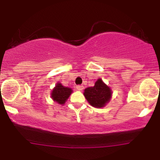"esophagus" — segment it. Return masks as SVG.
Masks as SVG:
<instances>
[{"label": "esophagus", "mask_w": 160, "mask_h": 160, "mask_svg": "<svg viewBox=\"0 0 160 160\" xmlns=\"http://www.w3.org/2000/svg\"><path fill=\"white\" fill-rule=\"evenodd\" d=\"M76 88H77V89H78V90L82 91V89H84V86H82V85H78V86H77Z\"/></svg>", "instance_id": "obj_1"}]
</instances>
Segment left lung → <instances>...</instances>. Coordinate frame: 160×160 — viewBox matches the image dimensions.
<instances>
[{"label": "left lung", "instance_id": "8db88e82", "mask_svg": "<svg viewBox=\"0 0 160 160\" xmlns=\"http://www.w3.org/2000/svg\"><path fill=\"white\" fill-rule=\"evenodd\" d=\"M84 96L90 105L96 108H104L111 101L112 90L101 78L97 80L95 86L86 88Z\"/></svg>", "mask_w": 160, "mask_h": 160}]
</instances>
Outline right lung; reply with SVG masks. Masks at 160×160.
Returning a JSON list of instances; mask_svg holds the SVG:
<instances>
[{
  "instance_id": "right-lung-1",
  "label": "right lung",
  "mask_w": 160,
  "mask_h": 160,
  "mask_svg": "<svg viewBox=\"0 0 160 160\" xmlns=\"http://www.w3.org/2000/svg\"><path fill=\"white\" fill-rule=\"evenodd\" d=\"M72 92L71 88L64 86L61 82H58L51 92V98L54 102L63 105Z\"/></svg>"
}]
</instances>
